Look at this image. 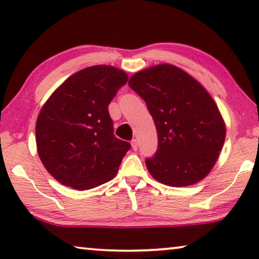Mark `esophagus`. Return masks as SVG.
<instances>
[{"label": "esophagus", "instance_id": "obj_1", "mask_svg": "<svg viewBox=\"0 0 259 259\" xmlns=\"http://www.w3.org/2000/svg\"><path fill=\"white\" fill-rule=\"evenodd\" d=\"M131 147H133L134 151H137V148H138V142H137V139H133V140H131Z\"/></svg>", "mask_w": 259, "mask_h": 259}]
</instances>
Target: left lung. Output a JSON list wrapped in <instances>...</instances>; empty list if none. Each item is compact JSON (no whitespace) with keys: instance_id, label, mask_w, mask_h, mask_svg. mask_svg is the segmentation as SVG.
I'll return each instance as SVG.
<instances>
[{"instance_id":"1","label":"left lung","mask_w":259,"mask_h":259,"mask_svg":"<svg viewBox=\"0 0 259 259\" xmlns=\"http://www.w3.org/2000/svg\"><path fill=\"white\" fill-rule=\"evenodd\" d=\"M129 87L145 100L155 123L157 151L146 159L153 178L176 187L202 181L216 163L226 135L208 91L169 64L136 73Z\"/></svg>"}]
</instances>
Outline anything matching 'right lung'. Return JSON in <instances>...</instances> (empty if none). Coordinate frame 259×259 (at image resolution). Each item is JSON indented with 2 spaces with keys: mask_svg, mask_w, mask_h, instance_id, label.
Returning <instances> with one entry per match:
<instances>
[{
  "mask_svg": "<svg viewBox=\"0 0 259 259\" xmlns=\"http://www.w3.org/2000/svg\"><path fill=\"white\" fill-rule=\"evenodd\" d=\"M126 81L119 68L87 67L43 105L35 126L37 153L56 181L84 191L115 177L131 146L114 136L108 105Z\"/></svg>",
  "mask_w": 259,
  "mask_h": 259,
  "instance_id": "right-lung-1",
  "label": "right lung"
}]
</instances>
